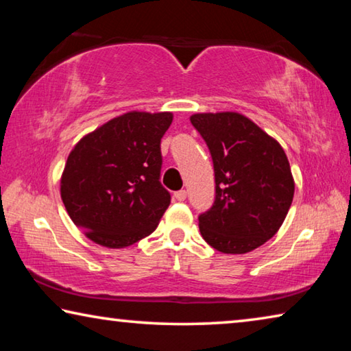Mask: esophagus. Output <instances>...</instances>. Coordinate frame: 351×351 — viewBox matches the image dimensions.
Instances as JSON below:
<instances>
[{
    "label": "esophagus",
    "mask_w": 351,
    "mask_h": 351,
    "mask_svg": "<svg viewBox=\"0 0 351 351\" xmlns=\"http://www.w3.org/2000/svg\"><path fill=\"white\" fill-rule=\"evenodd\" d=\"M175 198L178 201H184L187 198V192H186V190H178V192H175Z\"/></svg>",
    "instance_id": "esophagus-1"
}]
</instances>
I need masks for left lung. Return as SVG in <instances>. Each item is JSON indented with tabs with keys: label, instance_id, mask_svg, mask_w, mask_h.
<instances>
[{
	"label": "left lung",
	"instance_id": "left-lung-1",
	"mask_svg": "<svg viewBox=\"0 0 351 351\" xmlns=\"http://www.w3.org/2000/svg\"><path fill=\"white\" fill-rule=\"evenodd\" d=\"M192 125L209 147L215 201L198 217L207 245L246 254L277 234L293 203L294 180L282 145L239 112H199Z\"/></svg>",
	"mask_w": 351,
	"mask_h": 351
}]
</instances>
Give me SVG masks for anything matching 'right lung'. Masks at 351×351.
I'll list each match as a JSON object with an SVG mask.
<instances>
[{"label":"right lung","mask_w":351,"mask_h":351,"mask_svg":"<svg viewBox=\"0 0 351 351\" xmlns=\"http://www.w3.org/2000/svg\"><path fill=\"white\" fill-rule=\"evenodd\" d=\"M171 121V112L130 111L83 136L69 153L62 199L91 241L127 247L158 228L170 204L159 176Z\"/></svg>","instance_id":"obj_1"}]
</instances>
